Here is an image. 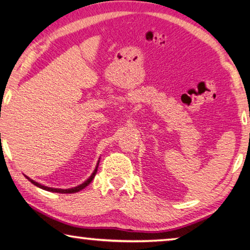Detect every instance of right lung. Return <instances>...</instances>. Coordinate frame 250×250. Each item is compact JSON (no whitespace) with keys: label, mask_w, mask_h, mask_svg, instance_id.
Instances as JSON below:
<instances>
[{"label":"right lung","mask_w":250,"mask_h":250,"mask_svg":"<svg viewBox=\"0 0 250 250\" xmlns=\"http://www.w3.org/2000/svg\"><path fill=\"white\" fill-rule=\"evenodd\" d=\"M98 166H99V160H98V163H97V166H96V168H95V171L92 172V174L88 177V179L83 182V184H80V185H78V186H76V188H66V189H64V188H48V186H45V185H42V184H40V183H37V182H35L34 180H32V179H29L28 176H26L25 175V177H26V179L31 182V183H33L34 185L35 186H37V188H42V189H45V191H48V192H55V193H62V194H70V193H76V192H79V191H82L83 188H86L87 185H89L90 184V182L92 181V179H94L95 177V175H96V173H97V170H98Z\"/></svg>","instance_id":"obj_1"}]
</instances>
